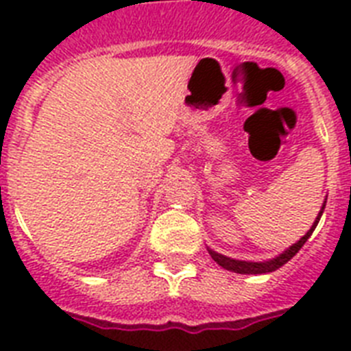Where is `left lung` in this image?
Instances as JSON below:
<instances>
[{"label": "left lung", "mask_w": 351, "mask_h": 351, "mask_svg": "<svg viewBox=\"0 0 351 351\" xmlns=\"http://www.w3.org/2000/svg\"><path fill=\"white\" fill-rule=\"evenodd\" d=\"M324 206H326V202L322 204L321 213L317 215V219H315V222H313V226H311V230L308 231V233H306L304 237L299 240V242H295L293 245H289L288 250L284 251V253H280L278 256H275V258H271V261H264V262L234 261V258H230V256H226V255H220V253H217V251H213V250H208L209 255H211V258H213V261L217 262L219 266H222L224 269H228V271L242 273V275H262V273L275 271V269H278L280 266H284L286 262L291 261V258H293V256L299 253L300 247L306 244V240L310 239L311 233H313V230H315L317 224H319V220H321L322 211H324Z\"/></svg>", "instance_id": "1"}]
</instances>
